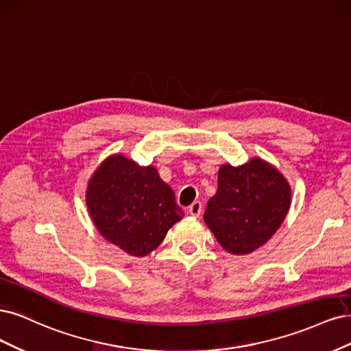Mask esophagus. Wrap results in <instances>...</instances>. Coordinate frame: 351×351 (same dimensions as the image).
Listing matches in <instances>:
<instances>
[{
	"mask_svg": "<svg viewBox=\"0 0 351 351\" xmlns=\"http://www.w3.org/2000/svg\"><path fill=\"white\" fill-rule=\"evenodd\" d=\"M201 211H202L201 201H194V202H192V204L189 206V208H188V213L191 214V216H194V217L201 216Z\"/></svg>",
	"mask_w": 351,
	"mask_h": 351,
	"instance_id": "obj_1",
	"label": "esophagus"
}]
</instances>
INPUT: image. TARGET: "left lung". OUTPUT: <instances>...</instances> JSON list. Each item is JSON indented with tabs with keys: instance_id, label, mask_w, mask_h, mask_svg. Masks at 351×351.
Segmentation results:
<instances>
[{
	"instance_id": "left-lung-1",
	"label": "left lung",
	"mask_w": 351,
	"mask_h": 351,
	"mask_svg": "<svg viewBox=\"0 0 351 351\" xmlns=\"http://www.w3.org/2000/svg\"><path fill=\"white\" fill-rule=\"evenodd\" d=\"M291 189L274 166L254 157L242 166L223 165L219 188L204 221L226 251L246 255L263 246L285 221Z\"/></svg>"
}]
</instances>
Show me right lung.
I'll return each mask as SVG.
<instances>
[{
    "mask_svg": "<svg viewBox=\"0 0 351 351\" xmlns=\"http://www.w3.org/2000/svg\"><path fill=\"white\" fill-rule=\"evenodd\" d=\"M86 204L101 236L132 256L154 251L184 217L173 189L156 167L140 166L122 154L108 157L96 169Z\"/></svg>",
    "mask_w": 351,
    "mask_h": 351,
    "instance_id": "obj_1",
    "label": "right lung"
}]
</instances>
